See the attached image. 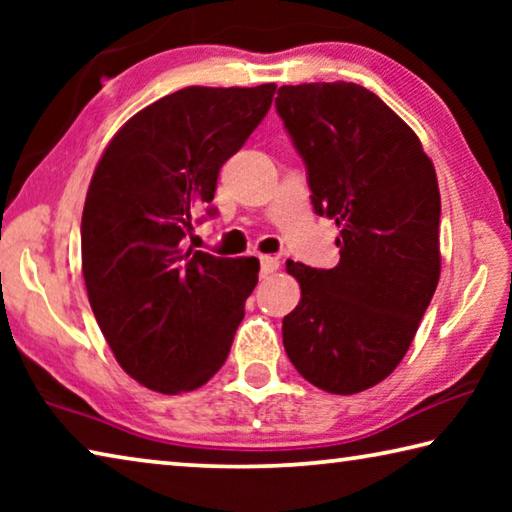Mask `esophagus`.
Wrapping results in <instances>:
<instances>
[{"instance_id": "34e87169", "label": "esophagus", "mask_w": 512, "mask_h": 512, "mask_svg": "<svg viewBox=\"0 0 512 512\" xmlns=\"http://www.w3.org/2000/svg\"><path fill=\"white\" fill-rule=\"evenodd\" d=\"M277 266H280V259H277V257H271V255L259 257V268H262V271H259V273H262V277L277 271Z\"/></svg>"}]
</instances>
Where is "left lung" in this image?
Segmentation results:
<instances>
[{"mask_svg": "<svg viewBox=\"0 0 512 512\" xmlns=\"http://www.w3.org/2000/svg\"><path fill=\"white\" fill-rule=\"evenodd\" d=\"M275 108L314 212L341 228L334 268L287 262L302 298L282 320L284 350L309 384L361 393L404 359L438 287L436 171L418 135L357 83L282 85Z\"/></svg>", "mask_w": 512, "mask_h": 512, "instance_id": "1", "label": "left lung"}]
</instances>
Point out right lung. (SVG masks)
<instances>
[{"instance_id": "add662e5", "label": "right lung", "mask_w": 512, "mask_h": 512, "mask_svg": "<svg viewBox=\"0 0 512 512\" xmlns=\"http://www.w3.org/2000/svg\"><path fill=\"white\" fill-rule=\"evenodd\" d=\"M273 94L275 83L167 94L121 126L94 169L81 221L85 289L119 366L151 391H194L228 359L259 262L185 250V239L198 212L216 214L219 169Z\"/></svg>"}]
</instances>
